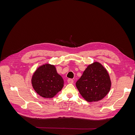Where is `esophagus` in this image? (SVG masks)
<instances>
[{
	"instance_id": "1",
	"label": "esophagus",
	"mask_w": 135,
	"mask_h": 135,
	"mask_svg": "<svg viewBox=\"0 0 135 135\" xmlns=\"http://www.w3.org/2000/svg\"><path fill=\"white\" fill-rule=\"evenodd\" d=\"M73 82H74V80L71 79H68V83L69 84H73Z\"/></svg>"
}]
</instances>
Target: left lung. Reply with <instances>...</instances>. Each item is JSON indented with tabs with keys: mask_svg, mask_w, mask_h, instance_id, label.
Instances as JSON below:
<instances>
[{
	"mask_svg": "<svg viewBox=\"0 0 135 135\" xmlns=\"http://www.w3.org/2000/svg\"><path fill=\"white\" fill-rule=\"evenodd\" d=\"M111 80L108 71L100 62L89 65L76 82V87L88 102L102 100L111 88Z\"/></svg>",
	"mask_w": 135,
	"mask_h": 135,
	"instance_id": "1",
	"label": "left lung"
}]
</instances>
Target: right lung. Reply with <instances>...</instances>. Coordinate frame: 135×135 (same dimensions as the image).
<instances>
[{"label": "right lung", "instance_id": "obj_1", "mask_svg": "<svg viewBox=\"0 0 135 135\" xmlns=\"http://www.w3.org/2000/svg\"><path fill=\"white\" fill-rule=\"evenodd\" d=\"M31 84L39 95L44 98H52L63 88L64 80L54 65L46 64L34 72Z\"/></svg>", "mask_w": 135, "mask_h": 135}]
</instances>
